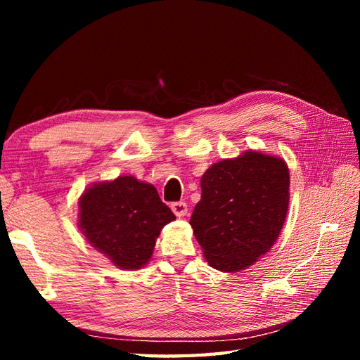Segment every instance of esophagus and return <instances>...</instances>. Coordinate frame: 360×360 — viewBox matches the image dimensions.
<instances>
[{"label": "esophagus", "instance_id": "esophagus-1", "mask_svg": "<svg viewBox=\"0 0 360 360\" xmlns=\"http://www.w3.org/2000/svg\"><path fill=\"white\" fill-rule=\"evenodd\" d=\"M172 210H173V213H174V215L178 217V218L186 217V215H187V204L182 202V201L173 202V204H172Z\"/></svg>", "mask_w": 360, "mask_h": 360}]
</instances>
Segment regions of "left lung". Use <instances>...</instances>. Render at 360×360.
<instances>
[{
  "instance_id": "left-lung-1",
  "label": "left lung",
  "mask_w": 360,
  "mask_h": 360,
  "mask_svg": "<svg viewBox=\"0 0 360 360\" xmlns=\"http://www.w3.org/2000/svg\"><path fill=\"white\" fill-rule=\"evenodd\" d=\"M201 190L190 226L213 269L240 272L271 250L288 213L285 160L248 150L207 168Z\"/></svg>"
}]
</instances>
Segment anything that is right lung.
<instances>
[{
	"label": "right lung",
	"instance_id": "1",
	"mask_svg": "<svg viewBox=\"0 0 360 360\" xmlns=\"http://www.w3.org/2000/svg\"><path fill=\"white\" fill-rule=\"evenodd\" d=\"M176 219L158 190L134 176L88 187L79 200V229L96 250L124 271L150 262L156 238Z\"/></svg>",
	"mask_w": 360,
	"mask_h": 360
}]
</instances>
